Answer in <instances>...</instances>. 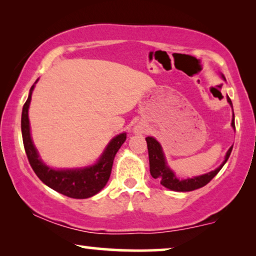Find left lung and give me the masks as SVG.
<instances>
[{
	"label": "left lung",
	"instance_id": "left-lung-1",
	"mask_svg": "<svg viewBox=\"0 0 256 256\" xmlns=\"http://www.w3.org/2000/svg\"><path fill=\"white\" fill-rule=\"evenodd\" d=\"M222 78L225 79V76H222ZM227 101L232 106V101L228 96H227ZM233 107V106H232ZM232 127L236 129V124H234V113H233V120H232ZM146 146H148V152H149V164H150V174L155 180H160V184L166 188H170L172 191L178 192H186V191H194L197 188H200L205 186L206 184L210 183L212 180V178L216 176V174L222 170L224 164L227 162L228 157L232 152L233 146H230L228 152H226L225 160H224L222 166L216 168V170L211 171V172L202 174V176H197L194 178H186V180H178L176 174H174V171L168 166L166 157H164V152L162 150V146L158 142L156 141L154 138H146Z\"/></svg>",
	"mask_w": 256,
	"mask_h": 256
}]
</instances>
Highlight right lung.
<instances>
[{
    "label": "right lung",
    "instance_id": "1",
    "mask_svg": "<svg viewBox=\"0 0 256 256\" xmlns=\"http://www.w3.org/2000/svg\"><path fill=\"white\" fill-rule=\"evenodd\" d=\"M34 84L31 86L29 96H28V100L23 106L22 120H20L23 144L31 168L45 185L54 188L59 194L66 196V197L76 199L92 197V196L96 194L98 192L102 190L104 185L107 184L112 172L114 157L116 155L118 150L120 149V146L124 144L126 138H127V134L122 132V134L115 136L108 143L107 148L104 149L102 155L94 166L82 168V169H52V168L48 166L46 164L42 162L30 135V124L28 112H29L31 94H32V90L34 88Z\"/></svg>",
    "mask_w": 256,
    "mask_h": 256
}]
</instances>
